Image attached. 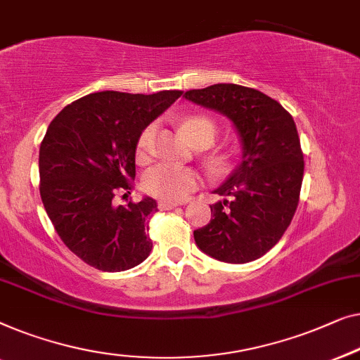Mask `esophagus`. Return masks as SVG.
Returning a JSON list of instances; mask_svg holds the SVG:
<instances>
[{"label": "esophagus", "instance_id": "esophagus-1", "mask_svg": "<svg viewBox=\"0 0 360 360\" xmlns=\"http://www.w3.org/2000/svg\"><path fill=\"white\" fill-rule=\"evenodd\" d=\"M178 202H171V200H160L158 202V209L160 210H171L174 207H178Z\"/></svg>", "mask_w": 360, "mask_h": 360}]
</instances>
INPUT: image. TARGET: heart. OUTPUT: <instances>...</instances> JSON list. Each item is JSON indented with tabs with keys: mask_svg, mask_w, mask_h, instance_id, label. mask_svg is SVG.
Segmentation results:
<instances>
[{
	"mask_svg": "<svg viewBox=\"0 0 360 360\" xmlns=\"http://www.w3.org/2000/svg\"><path fill=\"white\" fill-rule=\"evenodd\" d=\"M182 130L189 136L192 143L200 140H209L210 143L217 136V125L209 117L186 119L182 122ZM155 124L146 125L136 139V158H148L151 145H153ZM200 182L197 171L173 163H161L150 168L143 176V189L148 194L160 197L163 200H182L184 197L195 189Z\"/></svg>",
	"mask_w": 360,
	"mask_h": 360,
	"instance_id": "obj_1",
	"label": "heart"
}]
</instances>
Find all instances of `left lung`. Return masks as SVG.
Here are the masks:
<instances>
[{
  "label": "left lung",
  "instance_id": "1",
  "mask_svg": "<svg viewBox=\"0 0 360 360\" xmlns=\"http://www.w3.org/2000/svg\"><path fill=\"white\" fill-rule=\"evenodd\" d=\"M184 98L225 114L243 141L240 166L215 191L229 199L210 205L195 245L224 262L255 261L281 240L300 199L305 161L295 122L276 99L240 84L191 89Z\"/></svg>",
  "mask_w": 360,
  "mask_h": 360
}]
</instances>
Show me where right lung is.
Wrapping results in <instances>:
<instances>
[{
  "label": "right lung",
  "instance_id": "right-lung-1",
  "mask_svg": "<svg viewBox=\"0 0 360 360\" xmlns=\"http://www.w3.org/2000/svg\"><path fill=\"white\" fill-rule=\"evenodd\" d=\"M181 94L101 91L73 101L50 122L39 151L40 197L55 231L86 264L120 272L148 257L156 202L145 197L115 207L112 200L134 187L140 131Z\"/></svg>",
  "mask_w": 360,
  "mask_h": 360
}]
</instances>
